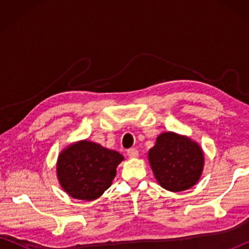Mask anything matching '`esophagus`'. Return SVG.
Masks as SVG:
<instances>
[{"instance_id":"34e87169","label":"esophagus","mask_w":249,"mask_h":249,"mask_svg":"<svg viewBox=\"0 0 249 249\" xmlns=\"http://www.w3.org/2000/svg\"><path fill=\"white\" fill-rule=\"evenodd\" d=\"M127 156L129 158H136L138 156V150L135 148H130L127 150Z\"/></svg>"}]
</instances>
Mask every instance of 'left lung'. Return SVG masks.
<instances>
[{"instance_id": "1", "label": "left lung", "mask_w": 249, "mask_h": 249, "mask_svg": "<svg viewBox=\"0 0 249 249\" xmlns=\"http://www.w3.org/2000/svg\"><path fill=\"white\" fill-rule=\"evenodd\" d=\"M148 159L159 184L172 192L190 189L203 170L204 156L200 146L171 132L159 135Z\"/></svg>"}]
</instances>
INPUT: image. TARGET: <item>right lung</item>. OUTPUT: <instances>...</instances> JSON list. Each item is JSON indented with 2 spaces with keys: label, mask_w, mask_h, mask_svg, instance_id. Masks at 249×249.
I'll return each mask as SVG.
<instances>
[{
  "label": "right lung",
  "mask_w": 249,
  "mask_h": 249,
  "mask_svg": "<svg viewBox=\"0 0 249 249\" xmlns=\"http://www.w3.org/2000/svg\"><path fill=\"white\" fill-rule=\"evenodd\" d=\"M123 156L95 142L82 141L59 155L57 175L64 190L74 199L92 201L109 188Z\"/></svg>",
  "instance_id": "right-lung-1"
}]
</instances>
